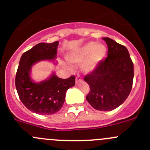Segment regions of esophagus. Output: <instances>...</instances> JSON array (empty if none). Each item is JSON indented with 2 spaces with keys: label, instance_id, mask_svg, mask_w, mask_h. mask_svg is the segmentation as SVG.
Instances as JSON below:
<instances>
[{
  "label": "esophagus",
  "instance_id": "esophagus-1",
  "mask_svg": "<svg viewBox=\"0 0 150 150\" xmlns=\"http://www.w3.org/2000/svg\"><path fill=\"white\" fill-rule=\"evenodd\" d=\"M82 81V78L81 77V75H79V74H78L76 76V78H75V82H76V83H79L80 81Z\"/></svg>",
  "mask_w": 150,
  "mask_h": 150
}]
</instances>
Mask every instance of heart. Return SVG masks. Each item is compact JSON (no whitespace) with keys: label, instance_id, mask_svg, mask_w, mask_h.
I'll use <instances>...</instances> for the list:
<instances>
[{"label":"heart","instance_id":"heart-1","mask_svg":"<svg viewBox=\"0 0 150 150\" xmlns=\"http://www.w3.org/2000/svg\"><path fill=\"white\" fill-rule=\"evenodd\" d=\"M106 53L107 49L103 44L90 42L68 54L67 59L74 64H79L85 59L83 69L85 72H91L103 61Z\"/></svg>","mask_w":150,"mask_h":150}]
</instances>
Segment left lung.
<instances>
[{"instance_id":"1","label":"left lung","mask_w":150,"mask_h":150,"mask_svg":"<svg viewBox=\"0 0 150 150\" xmlns=\"http://www.w3.org/2000/svg\"><path fill=\"white\" fill-rule=\"evenodd\" d=\"M103 40L108 47L107 57L85 76L90 87L86 100L96 110L111 111L121 105L131 93L134 64L125 46L109 38Z\"/></svg>"}]
</instances>
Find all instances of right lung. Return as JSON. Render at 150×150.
I'll return each instance as SVG.
<instances>
[{"label":"right lung","instance_id":"right-lung-1","mask_svg":"<svg viewBox=\"0 0 150 150\" xmlns=\"http://www.w3.org/2000/svg\"><path fill=\"white\" fill-rule=\"evenodd\" d=\"M59 41L40 43L22 54L15 78L18 95L24 105L30 111L39 115H51L59 111L64 104L66 92L75 84V75L62 79L55 75L46 81L35 83L30 72L32 65L44 59L57 57Z\"/></svg>","mask_w":150,"mask_h":150}]
</instances>
